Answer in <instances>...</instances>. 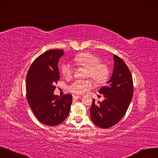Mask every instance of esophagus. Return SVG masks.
<instances>
[{"label": "esophagus", "mask_w": 158, "mask_h": 158, "mask_svg": "<svg viewBox=\"0 0 158 158\" xmlns=\"http://www.w3.org/2000/svg\"><path fill=\"white\" fill-rule=\"evenodd\" d=\"M73 97L74 99H77V98H79L81 97L80 95H76V94H73Z\"/></svg>", "instance_id": "34e87169"}]
</instances>
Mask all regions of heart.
Here are the masks:
<instances>
[{
	"label": "heart",
	"instance_id": "1",
	"mask_svg": "<svg viewBox=\"0 0 158 158\" xmlns=\"http://www.w3.org/2000/svg\"><path fill=\"white\" fill-rule=\"evenodd\" d=\"M73 61L77 66L85 67V77L92 78L96 84H103L108 80L110 76L108 66L101 62L97 56L88 52H81L75 56ZM60 70L65 78L70 77L73 72V67L67 63L61 65ZM93 86V81L91 79L77 80L69 85L68 89L74 94H84Z\"/></svg>",
	"mask_w": 158,
	"mask_h": 158
}]
</instances>
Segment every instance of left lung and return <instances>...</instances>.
Instances as JSON below:
<instances>
[{"label":"left lung","instance_id":"8db88e82","mask_svg":"<svg viewBox=\"0 0 158 158\" xmlns=\"http://www.w3.org/2000/svg\"><path fill=\"white\" fill-rule=\"evenodd\" d=\"M114 68L108 84L98 91L105 99L96 103L93 100L90 115L97 127L108 128L116 124L124 117L134 93L133 79L130 69L118 56L113 55Z\"/></svg>","mask_w":158,"mask_h":158}]
</instances>
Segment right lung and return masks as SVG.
Returning <instances> with one entry per match:
<instances>
[{"instance_id": "1", "label": "right lung", "mask_w": 158, "mask_h": 158, "mask_svg": "<svg viewBox=\"0 0 158 158\" xmlns=\"http://www.w3.org/2000/svg\"><path fill=\"white\" fill-rule=\"evenodd\" d=\"M64 50H49L38 56L27 75V98L39 121L54 127L62 123L70 111L73 97L66 94L54 95L55 84L60 80L58 63Z\"/></svg>"}]
</instances>
